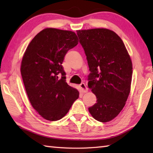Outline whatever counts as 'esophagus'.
Returning a JSON list of instances; mask_svg holds the SVG:
<instances>
[{
	"mask_svg": "<svg viewBox=\"0 0 153 153\" xmlns=\"http://www.w3.org/2000/svg\"><path fill=\"white\" fill-rule=\"evenodd\" d=\"M79 87H80V89H81V91H82V92L85 93H87V91H88V89H87V86L85 85V84L84 83H82L79 85Z\"/></svg>",
	"mask_w": 153,
	"mask_h": 153,
	"instance_id": "esophagus-1",
	"label": "esophagus"
}]
</instances>
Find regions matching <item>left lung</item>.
<instances>
[{
	"instance_id": "8db88e82",
	"label": "left lung",
	"mask_w": 153,
	"mask_h": 153,
	"mask_svg": "<svg viewBox=\"0 0 153 153\" xmlns=\"http://www.w3.org/2000/svg\"><path fill=\"white\" fill-rule=\"evenodd\" d=\"M87 56L88 87L97 97L89 108L96 120L107 122L119 114L130 92L132 62L122 40L104 28L77 31Z\"/></svg>"
}]
</instances>
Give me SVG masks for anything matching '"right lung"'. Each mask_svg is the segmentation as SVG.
Returning a JSON list of instances; mask_svg holds the SVG:
<instances>
[{
    "instance_id": "1",
    "label": "right lung",
    "mask_w": 153,
    "mask_h": 153,
    "mask_svg": "<svg viewBox=\"0 0 153 153\" xmlns=\"http://www.w3.org/2000/svg\"><path fill=\"white\" fill-rule=\"evenodd\" d=\"M77 44L74 32L47 28L35 35L23 56L21 74L29 100L45 120L62 118L78 99V91L66 82L62 65Z\"/></svg>"
}]
</instances>
